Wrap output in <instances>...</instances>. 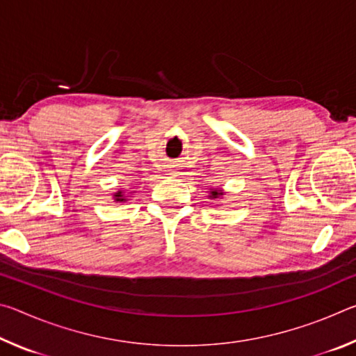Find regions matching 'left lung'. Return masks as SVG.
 I'll return each instance as SVG.
<instances>
[{
	"label": "left lung",
	"instance_id": "obj_1",
	"mask_svg": "<svg viewBox=\"0 0 356 356\" xmlns=\"http://www.w3.org/2000/svg\"><path fill=\"white\" fill-rule=\"evenodd\" d=\"M210 190H212V188H210ZM220 196H222L221 190H212V191H210V195H209L210 200H216V197H220Z\"/></svg>",
	"mask_w": 356,
	"mask_h": 356
}]
</instances>
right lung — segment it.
<instances>
[{
	"label": "right lung",
	"instance_id": "obj_1",
	"mask_svg": "<svg viewBox=\"0 0 356 356\" xmlns=\"http://www.w3.org/2000/svg\"><path fill=\"white\" fill-rule=\"evenodd\" d=\"M114 201H118V202H124L125 201L122 191H118L116 195H114Z\"/></svg>",
	"mask_w": 356,
	"mask_h": 356
}]
</instances>
